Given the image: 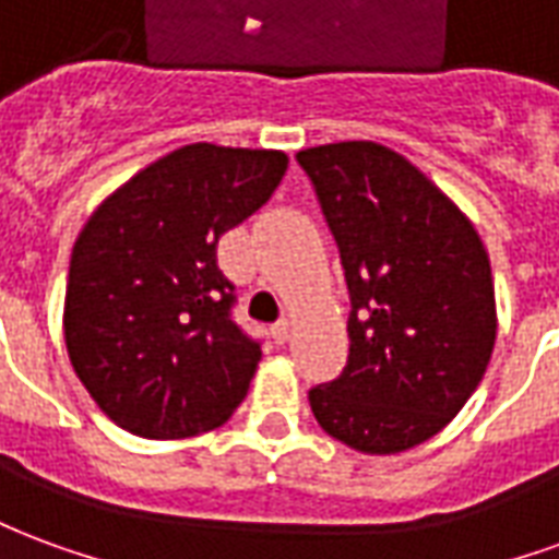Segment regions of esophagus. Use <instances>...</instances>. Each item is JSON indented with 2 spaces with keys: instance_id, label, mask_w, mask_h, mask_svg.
I'll list each match as a JSON object with an SVG mask.
<instances>
[{
  "instance_id": "esophagus-1",
  "label": "esophagus",
  "mask_w": 559,
  "mask_h": 559,
  "mask_svg": "<svg viewBox=\"0 0 559 559\" xmlns=\"http://www.w3.org/2000/svg\"><path fill=\"white\" fill-rule=\"evenodd\" d=\"M290 332H293L290 320H278V323L272 326V338L278 341V344H284V341L290 338Z\"/></svg>"
}]
</instances>
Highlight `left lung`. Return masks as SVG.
<instances>
[{
	"label": "left lung",
	"instance_id": "1",
	"mask_svg": "<svg viewBox=\"0 0 559 559\" xmlns=\"http://www.w3.org/2000/svg\"><path fill=\"white\" fill-rule=\"evenodd\" d=\"M350 290V356L308 392L320 428L365 455L431 440L479 386L497 338L488 251L411 160L371 140L302 148Z\"/></svg>",
	"mask_w": 559,
	"mask_h": 559
}]
</instances>
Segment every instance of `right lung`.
<instances>
[{
	"instance_id": "add662e5",
	"label": "right lung",
	"mask_w": 559,
	"mask_h": 559,
	"mask_svg": "<svg viewBox=\"0 0 559 559\" xmlns=\"http://www.w3.org/2000/svg\"><path fill=\"white\" fill-rule=\"evenodd\" d=\"M278 148L191 143L92 212L66 290V347L80 383L126 431L179 440L230 419L260 362L233 323L218 239L266 203Z\"/></svg>"
}]
</instances>
